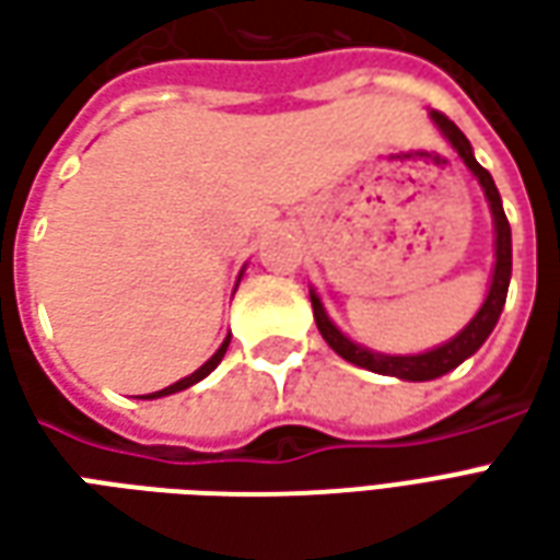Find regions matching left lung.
<instances>
[{"label":"left lung","instance_id":"left-lung-1","mask_svg":"<svg viewBox=\"0 0 560 560\" xmlns=\"http://www.w3.org/2000/svg\"><path fill=\"white\" fill-rule=\"evenodd\" d=\"M434 126L441 128L453 149H456L462 161L468 164V171L477 176V183L482 185L486 191V200H489V209H492V221H494V272H492V284H489V296L486 303L480 305V312L470 317V324L456 339H450L441 348H432L425 353H413V357H389V353H375L369 348H360L353 345L345 332H341L332 320L324 312V305L317 300V293L312 291V308H315V324L320 329V336L327 339V345L332 351L339 353L341 360L348 363L360 365V369H369V372H377V375H389V377H401V381H432V377H441L446 372H453L458 363H465L470 353L480 351V345L489 339V332L498 324L501 317V308L506 303V288H510V272H513V243H510V221L504 215V207H501V195L494 188L492 173L482 167L480 161L474 159L470 152L468 138L458 131V126L453 119H446L444 114L432 110Z\"/></svg>","mask_w":560,"mask_h":560}]
</instances>
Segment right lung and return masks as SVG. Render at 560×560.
<instances>
[{
  "mask_svg": "<svg viewBox=\"0 0 560 560\" xmlns=\"http://www.w3.org/2000/svg\"><path fill=\"white\" fill-rule=\"evenodd\" d=\"M228 345H231V336L221 341L219 351L212 353V357H209L207 363L200 365L197 372H191V375L183 377V381H176V384H171V387L159 389V393H149V396H143V399H161V396H171V393H179V389H188V387H191V384H197V381H203V377H207L209 372H212V369H215V365L221 363V357H224V351H228Z\"/></svg>",
  "mask_w": 560,
  "mask_h": 560,
  "instance_id": "1",
  "label": "right lung"
}]
</instances>
